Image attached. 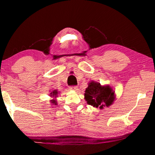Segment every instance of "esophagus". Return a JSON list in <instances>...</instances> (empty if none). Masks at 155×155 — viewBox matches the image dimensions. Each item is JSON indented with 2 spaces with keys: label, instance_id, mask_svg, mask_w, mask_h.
Returning a JSON list of instances; mask_svg holds the SVG:
<instances>
[{
  "label": "esophagus",
  "instance_id": "esophagus-1",
  "mask_svg": "<svg viewBox=\"0 0 155 155\" xmlns=\"http://www.w3.org/2000/svg\"><path fill=\"white\" fill-rule=\"evenodd\" d=\"M69 89L72 90V91H77L78 90V87L77 86H74V87H71L69 88Z\"/></svg>",
  "mask_w": 155,
  "mask_h": 155
}]
</instances>
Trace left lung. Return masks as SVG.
Listing matches in <instances>:
<instances>
[{
  "label": "left lung",
  "instance_id": "1",
  "mask_svg": "<svg viewBox=\"0 0 155 155\" xmlns=\"http://www.w3.org/2000/svg\"><path fill=\"white\" fill-rule=\"evenodd\" d=\"M115 98L114 91L110 85H101L94 81L88 83L84 93V99L87 104L93 107H99L100 109L110 106Z\"/></svg>",
  "mask_w": 155,
  "mask_h": 155
}]
</instances>
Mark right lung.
<instances>
[{"mask_svg":"<svg viewBox=\"0 0 155 155\" xmlns=\"http://www.w3.org/2000/svg\"><path fill=\"white\" fill-rule=\"evenodd\" d=\"M58 93H59V92L57 90H53V91H52V92L50 94H50L49 96H50L52 98H53V99H52V100L50 101L51 103L52 104L57 105V100H56V98H57Z\"/></svg>","mask_w":155,"mask_h":155,"instance_id":"right-lung-1","label":"right lung"}]
</instances>
